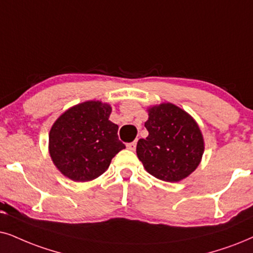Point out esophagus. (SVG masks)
Segmentation results:
<instances>
[{"instance_id": "obj_1", "label": "esophagus", "mask_w": 253, "mask_h": 253, "mask_svg": "<svg viewBox=\"0 0 253 253\" xmlns=\"http://www.w3.org/2000/svg\"><path fill=\"white\" fill-rule=\"evenodd\" d=\"M127 148H128L129 150H135V148H136V142L133 141V142L127 143Z\"/></svg>"}]
</instances>
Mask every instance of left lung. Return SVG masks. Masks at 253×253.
Returning a JSON list of instances; mask_svg holds the SVG:
<instances>
[{"mask_svg": "<svg viewBox=\"0 0 253 253\" xmlns=\"http://www.w3.org/2000/svg\"><path fill=\"white\" fill-rule=\"evenodd\" d=\"M146 139H140L136 154L150 175L166 182H178L200 165L204 152L202 133L187 112L172 104L148 110Z\"/></svg>", "mask_w": 253, "mask_h": 253, "instance_id": "8db88e82", "label": "left lung"}]
</instances>
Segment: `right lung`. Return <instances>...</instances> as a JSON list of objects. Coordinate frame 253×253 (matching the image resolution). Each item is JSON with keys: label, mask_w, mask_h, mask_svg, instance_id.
Returning a JSON list of instances; mask_svg holds the SVG:
<instances>
[{"label": "right lung", "mask_w": 253, "mask_h": 253, "mask_svg": "<svg viewBox=\"0 0 253 253\" xmlns=\"http://www.w3.org/2000/svg\"><path fill=\"white\" fill-rule=\"evenodd\" d=\"M111 112L110 105L86 101L56 120L49 134V150L63 175L76 182L94 180L126 148L118 136V125L108 120Z\"/></svg>", "instance_id": "obj_1"}]
</instances>
